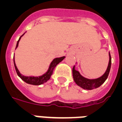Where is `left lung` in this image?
Listing matches in <instances>:
<instances>
[{
    "mask_svg": "<svg viewBox=\"0 0 122 122\" xmlns=\"http://www.w3.org/2000/svg\"><path fill=\"white\" fill-rule=\"evenodd\" d=\"M109 60L107 68L104 74L98 78L89 79L84 77L82 75H80L79 71L75 69V66H74L73 67V76L74 81L76 85L86 90H92L94 89L99 87L100 86L102 85L107 78L111 69V57L110 53H109Z\"/></svg>",
    "mask_w": 122,
    "mask_h": 122,
    "instance_id": "obj_1",
    "label": "left lung"
}]
</instances>
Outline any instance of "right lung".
<instances>
[{
  "instance_id": "add662e5",
  "label": "right lung",
  "mask_w": 122,
  "mask_h": 122,
  "mask_svg": "<svg viewBox=\"0 0 122 122\" xmlns=\"http://www.w3.org/2000/svg\"><path fill=\"white\" fill-rule=\"evenodd\" d=\"M25 33H24L22 35V36L19 38V40L17 41V43H16V48L15 49L18 47L19 46V41L20 40V38H22V36L24 35ZM66 56H62V57L59 58H54L53 61L51 62V64L49 65V68L47 69V71L43 74L42 75H40V76H24V75H22L20 71H19V69L17 68L16 64H15V56L14 58H13V62H14V66L15 68V70H16V72L17 73V75L19 76V77L23 81H24L25 83H27L28 84H31V85H34V86H39V85H41V84H43L46 83L47 82V80H49L51 78V76L53 74V72L54 69L55 68V67L57 66L60 62H62V60L64 59Z\"/></svg>"
}]
</instances>
